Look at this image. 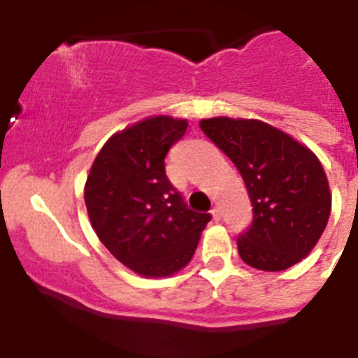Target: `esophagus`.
I'll use <instances>...</instances> for the list:
<instances>
[{
	"label": "esophagus",
	"instance_id": "34e87169",
	"mask_svg": "<svg viewBox=\"0 0 358 358\" xmlns=\"http://www.w3.org/2000/svg\"><path fill=\"white\" fill-rule=\"evenodd\" d=\"M211 217H213L215 222H218V220H220V217H222V213H220V208L215 206L213 210H211Z\"/></svg>",
	"mask_w": 358,
	"mask_h": 358
}]
</instances>
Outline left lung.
Masks as SVG:
<instances>
[{"label":"left lung","instance_id":"left-lung-1","mask_svg":"<svg viewBox=\"0 0 358 358\" xmlns=\"http://www.w3.org/2000/svg\"><path fill=\"white\" fill-rule=\"evenodd\" d=\"M202 132L229 157L248 186L252 226L238 236V255L276 273L312 252L327 227L331 192L321 161L306 145L262 120L215 116Z\"/></svg>","mask_w":358,"mask_h":358}]
</instances>
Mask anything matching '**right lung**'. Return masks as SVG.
<instances>
[{
  "mask_svg": "<svg viewBox=\"0 0 358 358\" xmlns=\"http://www.w3.org/2000/svg\"><path fill=\"white\" fill-rule=\"evenodd\" d=\"M188 120L154 115L115 132L84 186L90 222L116 260L143 278H169L189 264L211 215L186 208L164 156Z\"/></svg>",
  "mask_w": 358,
  "mask_h": 358,
  "instance_id": "add662e5",
  "label": "right lung"
}]
</instances>
